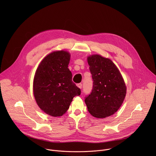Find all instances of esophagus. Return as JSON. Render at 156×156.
I'll return each instance as SVG.
<instances>
[{"label": "esophagus", "mask_w": 156, "mask_h": 156, "mask_svg": "<svg viewBox=\"0 0 156 156\" xmlns=\"http://www.w3.org/2000/svg\"><path fill=\"white\" fill-rule=\"evenodd\" d=\"M77 86H78L79 88L81 89V88H82V84H81V83H78V84H77Z\"/></svg>", "instance_id": "esophagus-1"}]
</instances>
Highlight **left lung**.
<instances>
[{"label":"left lung","mask_w":156,"mask_h":156,"mask_svg":"<svg viewBox=\"0 0 156 156\" xmlns=\"http://www.w3.org/2000/svg\"><path fill=\"white\" fill-rule=\"evenodd\" d=\"M93 86L85 103L93 117L103 119L116 112L125 98L126 88L115 65L99 55L87 57Z\"/></svg>","instance_id":"1"}]
</instances>
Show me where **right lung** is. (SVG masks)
<instances>
[{
	"mask_svg": "<svg viewBox=\"0 0 156 156\" xmlns=\"http://www.w3.org/2000/svg\"><path fill=\"white\" fill-rule=\"evenodd\" d=\"M70 59L67 52H53L42 60L34 75L33 93L36 101L42 110L53 117L63 115L73 98L81 94L68 69Z\"/></svg>",
	"mask_w": 156,
	"mask_h": 156,
	"instance_id": "add662e5",
	"label": "right lung"
}]
</instances>
